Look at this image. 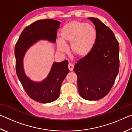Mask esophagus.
I'll return each instance as SVG.
<instances>
[{
  "label": "esophagus",
  "instance_id": "34e87169",
  "mask_svg": "<svg viewBox=\"0 0 132 132\" xmlns=\"http://www.w3.org/2000/svg\"><path fill=\"white\" fill-rule=\"evenodd\" d=\"M73 68H74V66H73V65L71 63H69L68 64V69H69V70H70V71H73Z\"/></svg>",
  "mask_w": 132,
  "mask_h": 132
}]
</instances>
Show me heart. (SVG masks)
Here are the masks:
<instances>
[{"label": "heart", "mask_w": 132, "mask_h": 132, "mask_svg": "<svg viewBox=\"0 0 132 132\" xmlns=\"http://www.w3.org/2000/svg\"><path fill=\"white\" fill-rule=\"evenodd\" d=\"M60 35L61 39L56 41L57 50L66 52L67 48L64 45L70 44L71 53L79 58H84L89 55L97 38V31L93 26L77 20L65 24Z\"/></svg>", "instance_id": "heart-1"}]
</instances>
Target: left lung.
I'll return each mask as SVG.
<instances>
[{
  "label": "left lung",
  "mask_w": 132,
  "mask_h": 132,
  "mask_svg": "<svg viewBox=\"0 0 132 132\" xmlns=\"http://www.w3.org/2000/svg\"><path fill=\"white\" fill-rule=\"evenodd\" d=\"M88 19L94 24L97 38L93 50L75 64L78 90L92 101L104 97L111 90L119 72V45L113 32L99 19Z\"/></svg>",
  "instance_id": "obj_1"
}]
</instances>
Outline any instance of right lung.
Masks as SVG:
<instances>
[{"mask_svg":"<svg viewBox=\"0 0 132 132\" xmlns=\"http://www.w3.org/2000/svg\"><path fill=\"white\" fill-rule=\"evenodd\" d=\"M59 21L52 19L38 20L24 28L15 46V69L17 77L29 97L41 103L56 100L63 80L69 72L68 61L53 62L48 76L41 82L34 81L27 76L23 66L24 55L31 46L39 40L55 43Z\"/></svg>","mask_w":132,"mask_h":132,"instance_id":"right-lung-1","label":"right lung"}]
</instances>
